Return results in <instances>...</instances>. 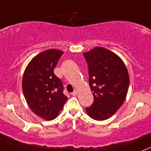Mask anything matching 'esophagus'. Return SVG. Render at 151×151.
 <instances>
[{
    "label": "esophagus",
    "mask_w": 151,
    "mask_h": 151,
    "mask_svg": "<svg viewBox=\"0 0 151 151\" xmlns=\"http://www.w3.org/2000/svg\"><path fill=\"white\" fill-rule=\"evenodd\" d=\"M71 94H72V96H76V90H74V91H73Z\"/></svg>",
    "instance_id": "obj_1"
}]
</instances>
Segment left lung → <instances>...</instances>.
I'll return each mask as SVG.
<instances>
[{"instance_id":"obj_1","label":"left lung","mask_w":151,"mask_h":151,"mask_svg":"<svg viewBox=\"0 0 151 151\" xmlns=\"http://www.w3.org/2000/svg\"><path fill=\"white\" fill-rule=\"evenodd\" d=\"M83 55L88 66L89 84L94 97L86 111L93 119L105 120L125 100L130 82L128 72L119 57L103 47H95Z\"/></svg>"}]
</instances>
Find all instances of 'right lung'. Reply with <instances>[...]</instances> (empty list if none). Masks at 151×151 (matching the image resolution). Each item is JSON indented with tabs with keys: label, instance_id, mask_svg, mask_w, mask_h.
I'll return each instance as SVG.
<instances>
[{
	"label": "right lung",
	"instance_id": "right-lung-1",
	"mask_svg": "<svg viewBox=\"0 0 151 151\" xmlns=\"http://www.w3.org/2000/svg\"><path fill=\"white\" fill-rule=\"evenodd\" d=\"M64 52L48 50L32 59L23 76L22 90L29 107L37 116L52 120L62 110L67 97L54 69Z\"/></svg>",
	"mask_w": 151,
	"mask_h": 151
}]
</instances>
